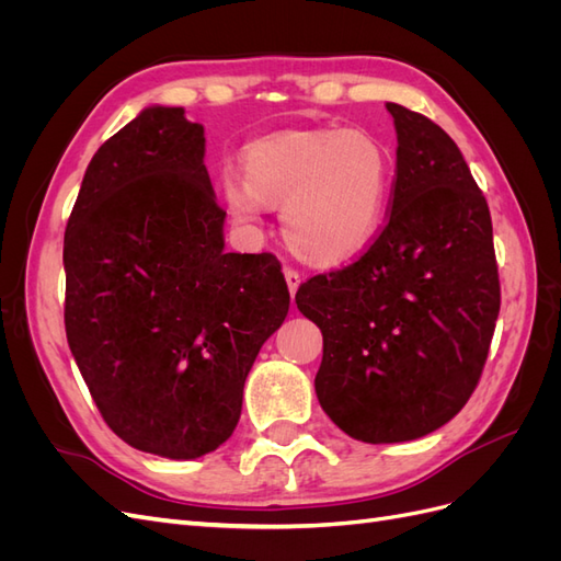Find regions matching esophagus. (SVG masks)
Returning a JSON list of instances; mask_svg holds the SVG:
<instances>
[{
  "label": "esophagus",
  "mask_w": 561,
  "mask_h": 561,
  "mask_svg": "<svg viewBox=\"0 0 561 561\" xmlns=\"http://www.w3.org/2000/svg\"><path fill=\"white\" fill-rule=\"evenodd\" d=\"M285 280H287V287H290V295L295 297L297 287L301 283V274H299V271H295V268H285Z\"/></svg>",
  "instance_id": "esophagus-1"
}]
</instances>
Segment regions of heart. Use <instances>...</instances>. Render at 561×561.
<instances>
[{"mask_svg":"<svg viewBox=\"0 0 561 561\" xmlns=\"http://www.w3.org/2000/svg\"><path fill=\"white\" fill-rule=\"evenodd\" d=\"M393 180V157L375 135L299 130L250 145L243 182L225 175V198L243 222H254L264 206H283L290 248L309 262L339 264L377 239Z\"/></svg>","mask_w":561,"mask_h":561,"instance_id":"obj_1","label":"heart"}]
</instances>
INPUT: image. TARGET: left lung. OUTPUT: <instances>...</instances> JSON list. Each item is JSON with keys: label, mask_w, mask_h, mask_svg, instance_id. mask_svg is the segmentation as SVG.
<instances>
[{"label": "left lung", "mask_w": 561, "mask_h": 561, "mask_svg": "<svg viewBox=\"0 0 561 561\" xmlns=\"http://www.w3.org/2000/svg\"><path fill=\"white\" fill-rule=\"evenodd\" d=\"M386 110L398 133L386 225L295 295L322 332L318 402L369 445L423 437L463 410L501 309L491 215L461 149L428 116Z\"/></svg>", "instance_id": "1"}]
</instances>
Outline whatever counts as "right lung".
<instances>
[{
    "label": "right lung",
    "mask_w": 561,
    "mask_h": 561,
    "mask_svg": "<svg viewBox=\"0 0 561 561\" xmlns=\"http://www.w3.org/2000/svg\"><path fill=\"white\" fill-rule=\"evenodd\" d=\"M203 126L147 107L95 151L65 229V332L107 426L198 458L231 437L290 309L271 252H225Z\"/></svg>",
    "instance_id": "add662e5"
}]
</instances>
